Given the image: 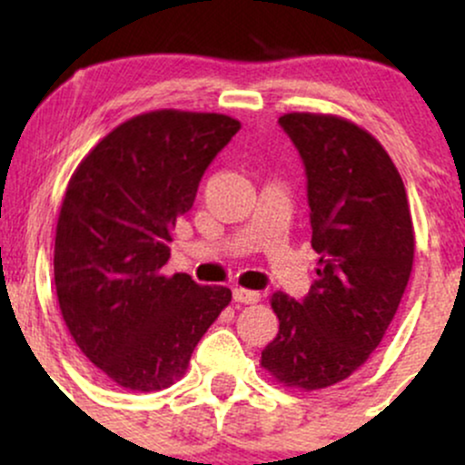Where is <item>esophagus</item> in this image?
<instances>
[{
  "label": "esophagus",
  "mask_w": 465,
  "mask_h": 465,
  "mask_svg": "<svg viewBox=\"0 0 465 465\" xmlns=\"http://www.w3.org/2000/svg\"><path fill=\"white\" fill-rule=\"evenodd\" d=\"M233 300H236L238 303H258L260 292L247 291V288H233Z\"/></svg>",
  "instance_id": "34e87169"
}]
</instances>
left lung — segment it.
<instances>
[{"label": "left lung", "instance_id": "left-lung-1", "mask_svg": "<svg viewBox=\"0 0 465 465\" xmlns=\"http://www.w3.org/2000/svg\"><path fill=\"white\" fill-rule=\"evenodd\" d=\"M308 179L317 280L303 302L271 297L280 332L260 365L273 382L317 391L367 362L393 322L413 269L415 232L396 163L354 122L284 114Z\"/></svg>", "mask_w": 465, "mask_h": 465}]
</instances>
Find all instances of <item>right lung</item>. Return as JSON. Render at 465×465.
<instances>
[{"instance_id":"1","label":"right lung","mask_w":465,"mask_h":465,"mask_svg":"<svg viewBox=\"0 0 465 465\" xmlns=\"http://www.w3.org/2000/svg\"><path fill=\"white\" fill-rule=\"evenodd\" d=\"M238 131L223 114L148 111L104 135L69 179L54 240L58 306L80 351L115 385H174L232 302L225 286L162 269L203 173Z\"/></svg>"}]
</instances>
